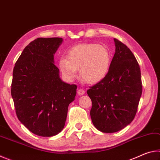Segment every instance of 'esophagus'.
Listing matches in <instances>:
<instances>
[{
  "mask_svg": "<svg viewBox=\"0 0 160 160\" xmlns=\"http://www.w3.org/2000/svg\"><path fill=\"white\" fill-rule=\"evenodd\" d=\"M85 90H83V89H81V88H80V89H78V91H77V93H78V95H82V94H85Z\"/></svg>",
  "mask_w": 160,
  "mask_h": 160,
  "instance_id": "34e87169",
  "label": "esophagus"
}]
</instances>
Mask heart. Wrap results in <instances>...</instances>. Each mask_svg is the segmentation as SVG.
<instances>
[{"mask_svg": "<svg viewBox=\"0 0 160 160\" xmlns=\"http://www.w3.org/2000/svg\"><path fill=\"white\" fill-rule=\"evenodd\" d=\"M111 62L108 48L96 44H82L72 47L68 53V59L59 61V68L67 79L72 80L77 70L83 80L89 83H97L107 74Z\"/></svg>", "mask_w": 160, "mask_h": 160, "instance_id": "1", "label": "heart"}]
</instances>
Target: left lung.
<instances>
[{"mask_svg": "<svg viewBox=\"0 0 160 160\" xmlns=\"http://www.w3.org/2000/svg\"><path fill=\"white\" fill-rule=\"evenodd\" d=\"M113 40L116 49L109 71L87 91L92 103V123L107 133L121 131L132 122L142 90L140 66L133 53L119 40Z\"/></svg>", "mask_w": 160, "mask_h": 160, "instance_id": "8db88e82", "label": "left lung"}]
</instances>
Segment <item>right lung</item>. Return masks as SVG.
<instances>
[{
  "label": "right lung",
  "mask_w": 160,
  "mask_h": 160,
  "mask_svg": "<svg viewBox=\"0 0 160 160\" xmlns=\"http://www.w3.org/2000/svg\"><path fill=\"white\" fill-rule=\"evenodd\" d=\"M63 39L37 38L24 48L12 72L11 95L19 121L34 134L57 135L64 128L76 85L59 77L53 54Z\"/></svg>",
  "instance_id": "1"
}]
</instances>
